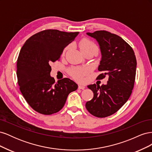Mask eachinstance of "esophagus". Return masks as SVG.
I'll list each match as a JSON object with an SVG mask.
<instances>
[{"instance_id":"obj_1","label":"esophagus","mask_w":152,"mask_h":152,"mask_svg":"<svg viewBox=\"0 0 152 152\" xmlns=\"http://www.w3.org/2000/svg\"><path fill=\"white\" fill-rule=\"evenodd\" d=\"M85 87H86L83 85H79V89H84Z\"/></svg>"}]
</instances>
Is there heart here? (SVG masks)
I'll use <instances>...</instances> for the list:
<instances>
[{
	"label": "heart",
	"mask_w": 152,
	"mask_h": 152,
	"mask_svg": "<svg viewBox=\"0 0 152 152\" xmlns=\"http://www.w3.org/2000/svg\"><path fill=\"white\" fill-rule=\"evenodd\" d=\"M79 49L82 53H84L87 50H92L97 52L98 48L94 42L91 40L84 38L82 39L79 44ZM68 48H66L63 50V54H65ZM88 69L86 68H73L69 70L70 75L77 81H81L83 79V77L88 73Z\"/></svg>",
	"instance_id": "b5f03b06"
}]
</instances>
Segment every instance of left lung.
<instances>
[{
	"label": "left lung",
	"instance_id": "8db88e82",
	"mask_svg": "<svg viewBox=\"0 0 152 152\" xmlns=\"http://www.w3.org/2000/svg\"><path fill=\"white\" fill-rule=\"evenodd\" d=\"M99 45L102 59L98 70L103 73L99 80L108 76L107 84L87 86L93 92V98L86 103L93 115L103 118L117 112L129 98L134 87L136 59L132 48L117 35L105 30L87 32Z\"/></svg>",
	"mask_w": 152,
	"mask_h": 152
}]
</instances>
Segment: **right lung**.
<instances>
[{"mask_svg": "<svg viewBox=\"0 0 152 152\" xmlns=\"http://www.w3.org/2000/svg\"><path fill=\"white\" fill-rule=\"evenodd\" d=\"M78 34L43 30L30 37L20 50L17 60L18 83L26 102L39 113H57L64 107L68 94L77 89V84L68 78L55 82L50 75V65L60 58L64 48Z\"/></svg>", "mask_w": 152, "mask_h": 152, "instance_id": "right-lung-1", "label": "right lung"}]
</instances>
